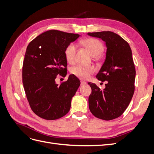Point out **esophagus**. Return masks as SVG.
I'll return each mask as SVG.
<instances>
[{
    "mask_svg": "<svg viewBox=\"0 0 154 154\" xmlns=\"http://www.w3.org/2000/svg\"><path fill=\"white\" fill-rule=\"evenodd\" d=\"M86 84V82H83V81H81V85L83 86Z\"/></svg>",
    "mask_w": 154,
    "mask_h": 154,
    "instance_id": "esophagus-1",
    "label": "esophagus"
}]
</instances>
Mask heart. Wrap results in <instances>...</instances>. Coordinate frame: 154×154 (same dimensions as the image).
Here are the masks:
<instances>
[{
  "instance_id": "b5f03b06",
  "label": "heart",
  "mask_w": 154,
  "mask_h": 154,
  "mask_svg": "<svg viewBox=\"0 0 154 154\" xmlns=\"http://www.w3.org/2000/svg\"><path fill=\"white\" fill-rule=\"evenodd\" d=\"M82 44L88 50L93 57L100 55L103 50V46L99 40L94 38H88L82 41ZM76 45L71 43L68 45L65 50V57L69 63H73L75 60ZM95 71V69L91 66L78 65L71 69V73L81 80H86Z\"/></svg>"
}]
</instances>
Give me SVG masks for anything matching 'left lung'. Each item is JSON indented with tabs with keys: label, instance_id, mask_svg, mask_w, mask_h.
Returning <instances> with one entry per match:
<instances>
[{
	"label": "left lung",
	"instance_id": "8db88e82",
	"mask_svg": "<svg viewBox=\"0 0 154 154\" xmlns=\"http://www.w3.org/2000/svg\"><path fill=\"white\" fill-rule=\"evenodd\" d=\"M87 35L105 42V60L96 78L107 81L103 91L94 83H88L92 89L88 106L95 117L106 121L114 119L127 109L134 92L136 69L132 50L127 42L114 32H88Z\"/></svg>",
	"mask_w": 154,
	"mask_h": 154
}]
</instances>
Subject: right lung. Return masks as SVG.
<instances>
[{
    "instance_id": "add662e5",
    "label": "right lung",
    "mask_w": 154,
    "mask_h": 154,
    "mask_svg": "<svg viewBox=\"0 0 154 154\" xmlns=\"http://www.w3.org/2000/svg\"><path fill=\"white\" fill-rule=\"evenodd\" d=\"M80 35L57 30L43 32L26 49L22 68V82L29 105L39 117L54 120L71 109V100L80 85L79 79L70 74L67 80L56 83L58 74L66 76L67 62L65 50Z\"/></svg>"
}]
</instances>
